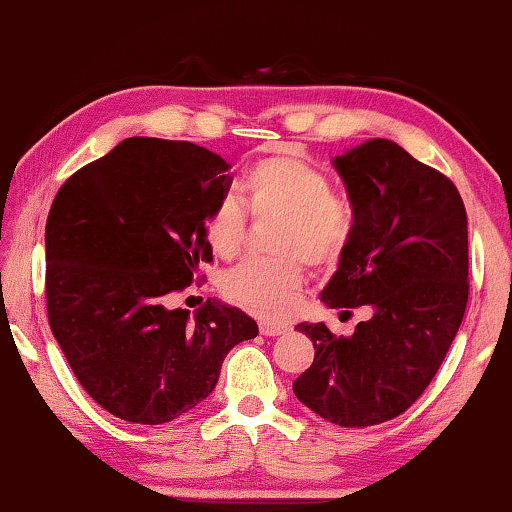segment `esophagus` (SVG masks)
Segmentation results:
<instances>
[{"instance_id": "1", "label": "esophagus", "mask_w": 512, "mask_h": 512, "mask_svg": "<svg viewBox=\"0 0 512 512\" xmlns=\"http://www.w3.org/2000/svg\"><path fill=\"white\" fill-rule=\"evenodd\" d=\"M258 329H261L263 336H281L288 332V325L281 320H261L258 322Z\"/></svg>"}]
</instances>
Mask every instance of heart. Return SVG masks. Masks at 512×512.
<instances>
[{
  "label": "heart",
  "mask_w": 512,
  "mask_h": 512,
  "mask_svg": "<svg viewBox=\"0 0 512 512\" xmlns=\"http://www.w3.org/2000/svg\"><path fill=\"white\" fill-rule=\"evenodd\" d=\"M242 196L254 215H281L274 251L281 258H249L226 274V300L256 316L279 318L293 309L304 283V263L332 265L355 235V206L332 192L318 167L290 153L267 155L242 176ZM203 233L219 258H233L247 233V210L233 194L215 201Z\"/></svg>",
  "instance_id": "1"
}]
</instances>
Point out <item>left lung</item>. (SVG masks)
I'll list each match as a JSON object with an SVG mask.
<instances>
[{"label":"left lung","instance_id":"1","mask_svg":"<svg viewBox=\"0 0 512 512\" xmlns=\"http://www.w3.org/2000/svg\"><path fill=\"white\" fill-rule=\"evenodd\" d=\"M357 224L320 293L329 309L368 306L352 336L300 322L313 364L295 396L343 428L377 426L421 396L451 348L469 297L467 210L451 180L389 139L334 157Z\"/></svg>","mask_w":512,"mask_h":512}]
</instances>
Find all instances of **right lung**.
<instances>
[{
  "label": "right lung",
  "mask_w": 512,
  "mask_h": 512,
  "mask_svg": "<svg viewBox=\"0 0 512 512\" xmlns=\"http://www.w3.org/2000/svg\"><path fill=\"white\" fill-rule=\"evenodd\" d=\"M231 167L192 141L123 139L75 171L45 226L52 334L109 414L160 426L206 400L233 345L258 334L245 311L167 309L212 261L203 219Z\"/></svg>",
  "instance_id": "1"
}]
</instances>
